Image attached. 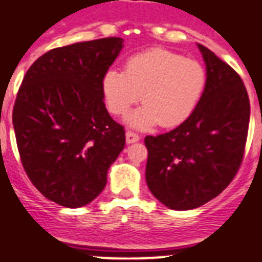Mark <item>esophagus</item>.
I'll use <instances>...</instances> for the list:
<instances>
[{
  "mask_svg": "<svg viewBox=\"0 0 262 262\" xmlns=\"http://www.w3.org/2000/svg\"><path fill=\"white\" fill-rule=\"evenodd\" d=\"M140 140V136L137 133L132 130H127L126 132V143L127 144H133V143H137Z\"/></svg>",
  "mask_w": 262,
  "mask_h": 262,
  "instance_id": "esophagus-1",
  "label": "esophagus"
}]
</instances>
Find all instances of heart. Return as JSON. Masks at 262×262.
I'll return each instance as SVG.
<instances>
[{"mask_svg": "<svg viewBox=\"0 0 262 262\" xmlns=\"http://www.w3.org/2000/svg\"><path fill=\"white\" fill-rule=\"evenodd\" d=\"M205 85L207 73L201 63L164 49L133 55L125 71L110 69L102 80L106 106L115 115L126 113L141 94L144 106L129 118L137 127L182 123L195 110Z\"/></svg>", "mask_w": 262, "mask_h": 262, "instance_id": "heart-1", "label": "heart"}]
</instances>
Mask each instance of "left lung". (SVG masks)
<instances>
[{
  "instance_id": "left-lung-1",
  "label": "left lung",
  "mask_w": 262,
  "mask_h": 262,
  "mask_svg": "<svg viewBox=\"0 0 262 262\" xmlns=\"http://www.w3.org/2000/svg\"><path fill=\"white\" fill-rule=\"evenodd\" d=\"M207 85L186 121L159 136H147L145 178L160 203L175 211L194 209L219 195L239 170L248 139L250 102L239 75L199 45Z\"/></svg>"
}]
</instances>
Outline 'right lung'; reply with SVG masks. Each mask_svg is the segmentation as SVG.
Here are the masks:
<instances>
[{"label": "right lung", "instance_id": "right-lung-1", "mask_svg": "<svg viewBox=\"0 0 262 262\" xmlns=\"http://www.w3.org/2000/svg\"><path fill=\"white\" fill-rule=\"evenodd\" d=\"M122 38L57 47L27 71L14 102L20 159L34 186L67 208L90 204L125 147V129L103 102L102 80Z\"/></svg>", "mask_w": 262, "mask_h": 262}]
</instances>
